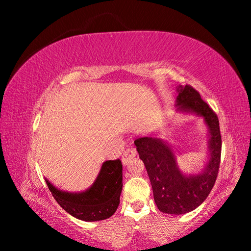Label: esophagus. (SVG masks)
<instances>
[{
  "label": "esophagus",
  "mask_w": 251,
  "mask_h": 251,
  "mask_svg": "<svg viewBox=\"0 0 251 251\" xmlns=\"http://www.w3.org/2000/svg\"><path fill=\"white\" fill-rule=\"evenodd\" d=\"M136 154H137L136 149H134V148H128V149H127V150L124 153H123V156H122L123 164H124V165L128 164L130 159L132 157L136 156Z\"/></svg>",
  "instance_id": "34e87169"
}]
</instances>
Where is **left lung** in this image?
Here are the masks:
<instances>
[{
  "mask_svg": "<svg viewBox=\"0 0 251 251\" xmlns=\"http://www.w3.org/2000/svg\"><path fill=\"white\" fill-rule=\"evenodd\" d=\"M177 92V110L201 116L209 129V159L201 173L190 176L181 173L172 148L157 137H141L135 140L151 181L155 204L159 210L170 215L190 212L207 199L219 172L222 147L219 120L200 93L190 85L179 86Z\"/></svg>",
  "mask_w": 251,
  "mask_h": 251,
  "instance_id": "8db88e82",
  "label": "left lung"
}]
</instances>
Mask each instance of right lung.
Instances as JSON below:
<instances>
[{"label": "right lung", "instance_id": "1", "mask_svg": "<svg viewBox=\"0 0 251 251\" xmlns=\"http://www.w3.org/2000/svg\"><path fill=\"white\" fill-rule=\"evenodd\" d=\"M46 183L56 201L68 214L83 221L104 220L113 215L120 205L123 165L120 159L104 162L93 185L81 193L58 190L49 180Z\"/></svg>", "mask_w": 251, "mask_h": 251}]
</instances>
